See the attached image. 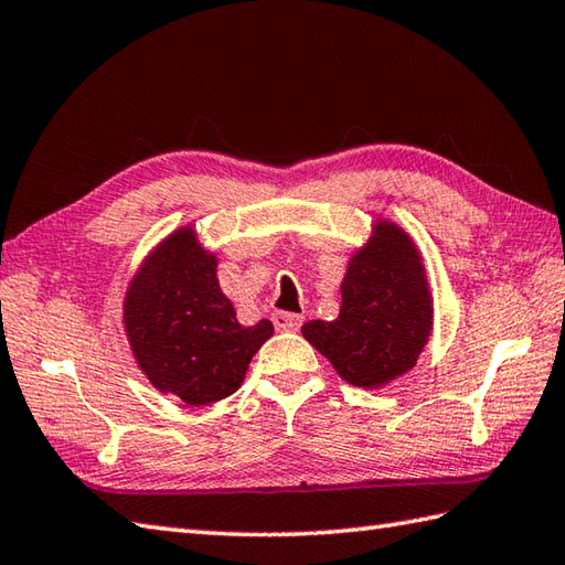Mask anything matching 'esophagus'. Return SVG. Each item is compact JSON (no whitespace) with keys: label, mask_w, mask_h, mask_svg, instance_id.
I'll use <instances>...</instances> for the list:
<instances>
[{"label":"esophagus","mask_w":565,"mask_h":565,"mask_svg":"<svg viewBox=\"0 0 565 565\" xmlns=\"http://www.w3.org/2000/svg\"><path fill=\"white\" fill-rule=\"evenodd\" d=\"M273 323L278 331H297L302 326V317L290 315V311H275Z\"/></svg>","instance_id":"1"}]
</instances>
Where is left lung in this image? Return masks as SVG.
Instances as JSON below:
<instances>
[{"mask_svg": "<svg viewBox=\"0 0 565 565\" xmlns=\"http://www.w3.org/2000/svg\"><path fill=\"white\" fill-rule=\"evenodd\" d=\"M335 321H307L302 333L341 377L382 386L408 372L428 341L433 307L418 250L388 222L350 260Z\"/></svg>", "mask_w": 565, "mask_h": 565, "instance_id": "obj_1", "label": "left lung"}]
</instances>
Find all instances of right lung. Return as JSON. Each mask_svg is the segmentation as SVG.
Listing matches in <instances>:
<instances>
[{
	"label": "right lung",
	"instance_id": "obj_1",
	"mask_svg": "<svg viewBox=\"0 0 565 565\" xmlns=\"http://www.w3.org/2000/svg\"><path fill=\"white\" fill-rule=\"evenodd\" d=\"M215 270V256L181 230L149 256L125 299V329L140 367L159 392L191 406L234 394L273 335L268 319L248 329L236 321Z\"/></svg>",
	"mask_w": 565,
	"mask_h": 565
}]
</instances>
